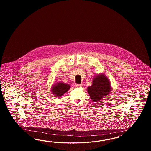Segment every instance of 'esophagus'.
I'll return each mask as SVG.
<instances>
[{
  "label": "esophagus",
  "instance_id": "obj_1",
  "mask_svg": "<svg viewBox=\"0 0 151 151\" xmlns=\"http://www.w3.org/2000/svg\"><path fill=\"white\" fill-rule=\"evenodd\" d=\"M82 85H83L82 84H80V85H78V84H76V85H75V86H76V87H82Z\"/></svg>",
  "mask_w": 151,
  "mask_h": 151
}]
</instances>
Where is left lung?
I'll use <instances>...</instances> for the list:
<instances>
[{
  "mask_svg": "<svg viewBox=\"0 0 151 151\" xmlns=\"http://www.w3.org/2000/svg\"><path fill=\"white\" fill-rule=\"evenodd\" d=\"M111 89L109 79L105 74L101 73L93 78L92 85L87 87V90L90 99L97 102L109 95L112 91Z\"/></svg>",
  "mask_w": 151,
  "mask_h": 151,
  "instance_id": "obj_1",
  "label": "left lung"
}]
</instances>
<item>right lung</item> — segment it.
Instances as JSON below:
<instances>
[{
  "instance_id": "right-lung-1",
  "label": "right lung",
  "mask_w": 151,
  "mask_h": 151,
  "mask_svg": "<svg viewBox=\"0 0 151 151\" xmlns=\"http://www.w3.org/2000/svg\"><path fill=\"white\" fill-rule=\"evenodd\" d=\"M70 88V85L60 81L54 84L51 87V91L52 95L61 97Z\"/></svg>"
}]
</instances>
